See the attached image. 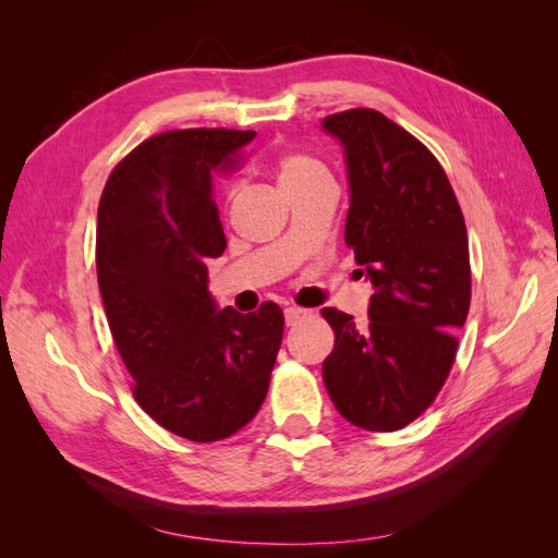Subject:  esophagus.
<instances>
[{"instance_id":"esophagus-1","label":"esophagus","mask_w":558,"mask_h":558,"mask_svg":"<svg viewBox=\"0 0 558 558\" xmlns=\"http://www.w3.org/2000/svg\"><path fill=\"white\" fill-rule=\"evenodd\" d=\"M306 314H310L306 310H298V306H288V310H286V324L288 326H298L302 318H306Z\"/></svg>"}]
</instances>
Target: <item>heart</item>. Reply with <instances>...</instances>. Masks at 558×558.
Listing matches in <instances>:
<instances>
[{"mask_svg": "<svg viewBox=\"0 0 558 558\" xmlns=\"http://www.w3.org/2000/svg\"><path fill=\"white\" fill-rule=\"evenodd\" d=\"M326 168L318 160L304 156V153H288L278 160V180L280 186L300 184L306 180H314V177H326Z\"/></svg>", "mask_w": 558, "mask_h": 558, "instance_id": "b5f03b06", "label": "heart"}]
</instances>
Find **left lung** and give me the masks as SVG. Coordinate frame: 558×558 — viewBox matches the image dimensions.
Returning <instances> with one entry per match:
<instances>
[{
	"instance_id": "1",
	"label": "left lung",
	"mask_w": 558,
	"mask_h": 558,
	"mask_svg": "<svg viewBox=\"0 0 558 558\" xmlns=\"http://www.w3.org/2000/svg\"><path fill=\"white\" fill-rule=\"evenodd\" d=\"M345 156V242L372 282L369 324L322 310L336 333L324 384L338 412L369 432H396L432 405L470 310L468 230L429 148L376 110L322 122Z\"/></svg>"
}]
</instances>
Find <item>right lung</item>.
I'll return each instance as SVG.
<instances>
[{
  "mask_svg": "<svg viewBox=\"0 0 558 558\" xmlns=\"http://www.w3.org/2000/svg\"><path fill=\"white\" fill-rule=\"evenodd\" d=\"M254 136H153L112 170L98 206V286L134 398L165 429L198 444L254 420L286 328L278 304L240 314L220 310L208 290V258L228 246L213 177Z\"/></svg>",
  "mask_w": 558,
  "mask_h": 558,
  "instance_id": "add662e5",
  "label": "right lung"
}]
</instances>
